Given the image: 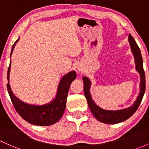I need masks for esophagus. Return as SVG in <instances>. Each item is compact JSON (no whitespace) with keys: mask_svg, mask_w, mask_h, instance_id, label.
Masks as SVG:
<instances>
[{"mask_svg":"<svg viewBox=\"0 0 149 149\" xmlns=\"http://www.w3.org/2000/svg\"><path fill=\"white\" fill-rule=\"evenodd\" d=\"M81 68H79V71H81Z\"/></svg>","mask_w":149,"mask_h":149,"instance_id":"esophagus-1","label":"esophagus"}]
</instances>
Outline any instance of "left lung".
Returning <instances> with one entry per match:
<instances>
[{"instance_id":"8db88e82","label":"left lung","mask_w":149,"mask_h":149,"mask_svg":"<svg viewBox=\"0 0 149 149\" xmlns=\"http://www.w3.org/2000/svg\"><path fill=\"white\" fill-rule=\"evenodd\" d=\"M128 42L130 43V49L134 56L135 63H136V69L140 74V93L138 96L136 101L133 103V105L127 108H125L123 109H118V110H106L99 107L98 105L94 103L92 100L91 94H90V87H91V81L89 79L84 76L83 77L84 81V95L87 100L89 109L91 112L97 118V120L105 123V124H116V123H121L128 119L136 112L139 108L142 99L143 97L144 93L146 90V77L144 73L143 67V58L141 56V50L138 46L136 40L133 38L130 34H129Z\"/></svg>"}]
</instances>
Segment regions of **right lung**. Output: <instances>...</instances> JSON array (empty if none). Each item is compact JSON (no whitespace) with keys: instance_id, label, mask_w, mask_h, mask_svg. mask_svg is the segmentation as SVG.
<instances>
[{"instance_id":"right-lung-1","label":"right lung","mask_w":149,"mask_h":149,"mask_svg":"<svg viewBox=\"0 0 149 149\" xmlns=\"http://www.w3.org/2000/svg\"><path fill=\"white\" fill-rule=\"evenodd\" d=\"M19 40V38L15 42L12 47L10 56ZM10 69V61L7 73V89L13 107L19 115L24 120L35 125L48 126L59 121L65 111L68 93L70 84L76 77V72L73 70L63 76L58 85L56 96L52 102L43 105H33L21 101L13 94L9 84Z\"/></svg>"}]
</instances>
